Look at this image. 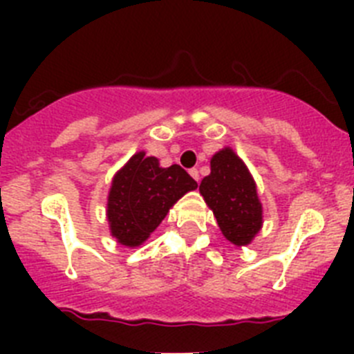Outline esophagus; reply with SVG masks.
Here are the masks:
<instances>
[{
  "mask_svg": "<svg viewBox=\"0 0 354 354\" xmlns=\"http://www.w3.org/2000/svg\"><path fill=\"white\" fill-rule=\"evenodd\" d=\"M189 175H192L193 179H195L196 183H198V180H200V174H198V170H196V168H192V170H189Z\"/></svg>",
  "mask_w": 354,
  "mask_h": 354,
  "instance_id": "esophagus-1",
  "label": "esophagus"
}]
</instances>
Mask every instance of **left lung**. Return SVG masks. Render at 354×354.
Instances as JSON below:
<instances>
[{
  "label": "left lung",
  "mask_w": 354,
  "mask_h": 354,
  "mask_svg": "<svg viewBox=\"0 0 354 354\" xmlns=\"http://www.w3.org/2000/svg\"><path fill=\"white\" fill-rule=\"evenodd\" d=\"M200 193L221 232L234 245H248L261 230L262 205L252 175L230 149L211 159V174L200 184Z\"/></svg>",
  "instance_id": "obj_1"
}]
</instances>
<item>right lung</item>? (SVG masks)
<instances>
[{
	"label": "right lung",
	"mask_w": 354,
	"mask_h": 354,
	"mask_svg": "<svg viewBox=\"0 0 354 354\" xmlns=\"http://www.w3.org/2000/svg\"><path fill=\"white\" fill-rule=\"evenodd\" d=\"M196 180L179 165L159 167L156 158L138 152L115 175L108 196V221L118 243L138 246L154 232L168 209L196 189Z\"/></svg>",
	"instance_id": "add662e5"
}]
</instances>
